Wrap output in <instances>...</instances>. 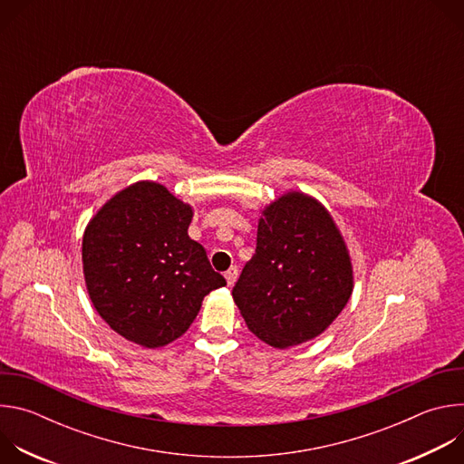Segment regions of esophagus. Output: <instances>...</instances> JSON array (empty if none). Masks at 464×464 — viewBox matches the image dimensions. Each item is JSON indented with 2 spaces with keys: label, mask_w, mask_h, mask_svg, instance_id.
<instances>
[{
  "label": "esophagus",
  "mask_w": 464,
  "mask_h": 464,
  "mask_svg": "<svg viewBox=\"0 0 464 464\" xmlns=\"http://www.w3.org/2000/svg\"><path fill=\"white\" fill-rule=\"evenodd\" d=\"M224 277H226L227 285H229V286H233V285H235V281H237V277H238V268H237V266H231V268L224 274Z\"/></svg>",
  "instance_id": "34e87169"
}]
</instances>
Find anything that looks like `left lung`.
<instances>
[{
  "label": "left lung",
  "mask_w": 464,
  "mask_h": 464,
  "mask_svg": "<svg viewBox=\"0 0 464 464\" xmlns=\"http://www.w3.org/2000/svg\"><path fill=\"white\" fill-rule=\"evenodd\" d=\"M353 294V266L333 217L288 192L264 208L255 255L233 288L251 333L276 349L319 336Z\"/></svg>",
  "instance_id": "left-lung-1"
}]
</instances>
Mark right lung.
Here are the masks:
<instances>
[{
    "instance_id": "add662e5",
    "label": "right lung",
    "mask_w": 464,
    "mask_h": 464,
    "mask_svg": "<svg viewBox=\"0 0 464 464\" xmlns=\"http://www.w3.org/2000/svg\"><path fill=\"white\" fill-rule=\"evenodd\" d=\"M190 206L167 187L138 181L117 192L82 238L84 279L99 315L145 349L178 340L204 297L226 286L187 233Z\"/></svg>"
}]
</instances>
